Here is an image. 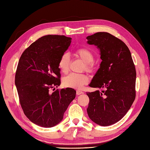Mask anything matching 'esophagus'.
Instances as JSON below:
<instances>
[{"mask_svg": "<svg viewBox=\"0 0 150 150\" xmlns=\"http://www.w3.org/2000/svg\"><path fill=\"white\" fill-rule=\"evenodd\" d=\"M83 92H82V91H81V90H76V94L77 95H81V94H83Z\"/></svg>", "mask_w": 150, "mask_h": 150, "instance_id": "34e87169", "label": "esophagus"}]
</instances>
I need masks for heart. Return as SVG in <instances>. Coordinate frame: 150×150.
I'll list each match as a JSON object with an SVG mask.
<instances>
[{
	"instance_id": "obj_1",
	"label": "heart",
	"mask_w": 150,
	"mask_h": 150,
	"mask_svg": "<svg viewBox=\"0 0 150 150\" xmlns=\"http://www.w3.org/2000/svg\"><path fill=\"white\" fill-rule=\"evenodd\" d=\"M76 56L79 58L85 63V69L86 71L91 72L93 71L94 64V54L92 52L86 47H81L76 51ZM71 59L69 54L65 53L61 56L58 61V67L63 74H67L69 72ZM89 81V78L85 74H74L72 73L65 76L63 79V84L65 86L72 88L80 89L86 85Z\"/></svg>"
}]
</instances>
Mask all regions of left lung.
<instances>
[{"label":"left lung","mask_w":150,"mask_h":150,"mask_svg":"<svg viewBox=\"0 0 150 150\" xmlns=\"http://www.w3.org/2000/svg\"><path fill=\"white\" fill-rule=\"evenodd\" d=\"M87 43L97 46L102 60L90 84L104 88L87 92V112L93 122L109 126L120 121L136 98V71L129 47L122 40L108 32H97L86 38Z\"/></svg>","instance_id":"8db88e82"}]
</instances>
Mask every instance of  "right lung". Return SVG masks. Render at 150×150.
Masks as SVG:
<instances>
[{"label":"right lung","mask_w":150,"mask_h":150,"mask_svg":"<svg viewBox=\"0 0 150 150\" xmlns=\"http://www.w3.org/2000/svg\"><path fill=\"white\" fill-rule=\"evenodd\" d=\"M71 39L65 35L43 36L24 51L18 62L15 85L20 103L25 116L39 126L59 123L76 97L71 88L50 92L60 85L58 61Z\"/></svg>","instance_id":"add662e5"}]
</instances>
